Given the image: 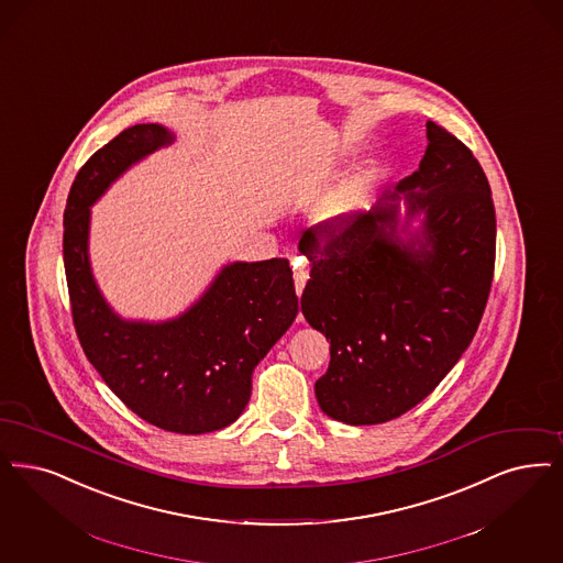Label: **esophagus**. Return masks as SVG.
<instances>
[{
	"instance_id": "34e87169",
	"label": "esophagus",
	"mask_w": 563,
	"mask_h": 563,
	"mask_svg": "<svg viewBox=\"0 0 563 563\" xmlns=\"http://www.w3.org/2000/svg\"><path fill=\"white\" fill-rule=\"evenodd\" d=\"M308 278H310V274H308V271H306L303 266L295 264V272H292V280H295V291H297V295H301V291H303V287H306V283H308ZM299 320H301V316H299Z\"/></svg>"
}]
</instances>
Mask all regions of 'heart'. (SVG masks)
<instances>
[{
    "label": "heart",
    "mask_w": 563,
    "mask_h": 563,
    "mask_svg": "<svg viewBox=\"0 0 563 563\" xmlns=\"http://www.w3.org/2000/svg\"><path fill=\"white\" fill-rule=\"evenodd\" d=\"M368 178H361V180L347 184L343 190L335 192L329 201L324 202L318 211V220L329 225H339L343 220H347L366 197L368 190Z\"/></svg>",
    "instance_id": "heart-1"
}]
</instances>
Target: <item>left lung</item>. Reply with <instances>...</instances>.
Instances as JSON below:
<instances>
[{"label": "left lung", "mask_w": 563, "mask_h": 563, "mask_svg": "<svg viewBox=\"0 0 563 563\" xmlns=\"http://www.w3.org/2000/svg\"><path fill=\"white\" fill-rule=\"evenodd\" d=\"M299 251L312 262L301 312L331 341L318 405L347 426L391 421L428 398L479 327L495 274L490 184L472 151L428 121L419 169L373 211L306 230Z\"/></svg>", "instance_id": "obj_1"}]
</instances>
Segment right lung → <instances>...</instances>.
<instances>
[{"mask_svg": "<svg viewBox=\"0 0 563 563\" xmlns=\"http://www.w3.org/2000/svg\"><path fill=\"white\" fill-rule=\"evenodd\" d=\"M174 134L158 123L123 130L79 169L65 209L63 255L79 343L114 396L174 433L228 428L251 398L253 368L297 316L289 260L224 266L184 314L165 322L114 314L91 274L90 207Z\"/></svg>", "mask_w": 563, "mask_h": 563, "instance_id": "1", "label": "right lung"}]
</instances>
